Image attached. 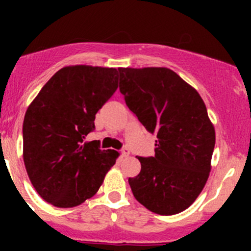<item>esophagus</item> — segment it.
<instances>
[{
  "instance_id": "1",
  "label": "esophagus",
  "mask_w": 251,
  "mask_h": 251,
  "mask_svg": "<svg viewBox=\"0 0 251 251\" xmlns=\"http://www.w3.org/2000/svg\"><path fill=\"white\" fill-rule=\"evenodd\" d=\"M128 154H130V149H128L127 147H124V148L121 149V155L128 156Z\"/></svg>"
}]
</instances>
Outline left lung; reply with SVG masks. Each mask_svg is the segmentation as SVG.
Instances as JSON below:
<instances>
[{
  "mask_svg": "<svg viewBox=\"0 0 251 251\" xmlns=\"http://www.w3.org/2000/svg\"><path fill=\"white\" fill-rule=\"evenodd\" d=\"M120 92L142 125L155 133V155L138 156L128 178L140 203L159 215L191 206L211 170L215 128L199 93L168 68H119Z\"/></svg>",
  "mask_w": 251,
  "mask_h": 251,
  "instance_id": "left-lung-1",
  "label": "left lung"
}]
</instances>
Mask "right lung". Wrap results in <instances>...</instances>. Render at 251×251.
<instances>
[{
    "instance_id": "add662e5",
    "label": "right lung",
    "mask_w": 251,
    "mask_h": 251,
    "mask_svg": "<svg viewBox=\"0 0 251 251\" xmlns=\"http://www.w3.org/2000/svg\"><path fill=\"white\" fill-rule=\"evenodd\" d=\"M114 68L72 65L58 70L25 113L23 158L32 186L57 207L95 196L119 153L83 142L97 111L118 88Z\"/></svg>"
}]
</instances>
